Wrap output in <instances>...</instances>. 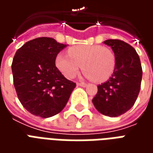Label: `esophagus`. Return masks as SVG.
Masks as SVG:
<instances>
[{"label": "esophagus", "instance_id": "34e87169", "mask_svg": "<svg viewBox=\"0 0 153 153\" xmlns=\"http://www.w3.org/2000/svg\"><path fill=\"white\" fill-rule=\"evenodd\" d=\"M77 85H78V86L84 87V88L88 86V84H87V83H77Z\"/></svg>", "mask_w": 153, "mask_h": 153}]
</instances>
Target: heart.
Segmentation results:
<instances>
[{"label":"heart","instance_id":"obj_1","mask_svg":"<svg viewBox=\"0 0 153 153\" xmlns=\"http://www.w3.org/2000/svg\"><path fill=\"white\" fill-rule=\"evenodd\" d=\"M56 65L64 76L73 79L81 65L84 76L97 83L105 82L111 76L115 66V55L111 51L97 45H79L69 49V55L59 53Z\"/></svg>","mask_w":153,"mask_h":153}]
</instances>
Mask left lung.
I'll list each match as a JSON object with an SVG mask.
<instances>
[{
  "label": "left lung",
  "mask_w": 153,
  "mask_h": 153,
  "mask_svg": "<svg viewBox=\"0 0 153 153\" xmlns=\"http://www.w3.org/2000/svg\"><path fill=\"white\" fill-rule=\"evenodd\" d=\"M103 43L112 49L115 66L109 79L97 86L93 103L102 115L116 117L134 106L140 91L143 70L138 53L129 44L118 39Z\"/></svg>",
  "instance_id": "1"
}]
</instances>
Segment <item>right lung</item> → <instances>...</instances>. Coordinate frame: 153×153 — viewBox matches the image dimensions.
Here are the masks:
<instances>
[{"label": "right lung", "instance_id": "add662e5", "mask_svg": "<svg viewBox=\"0 0 153 153\" xmlns=\"http://www.w3.org/2000/svg\"><path fill=\"white\" fill-rule=\"evenodd\" d=\"M66 47L43 37L28 41L15 53L11 65L14 85L19 102L33 115L48 118L60 112L76 86L55 63Z\"/></svg>", "mask_w": 153, "mask_h": 153}]
</instances>
